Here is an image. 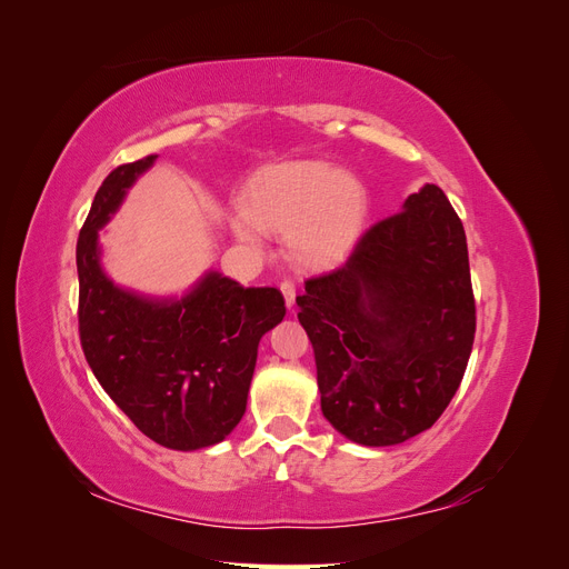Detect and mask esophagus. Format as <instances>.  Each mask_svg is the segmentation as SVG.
<instances>
[{
  "label": "esophagus",
  "instance_id": "obj_1",
  "mask_svg": "<svg viewBox=\"0 0 569 569\" xmlns=\"http://www.w3.org/2000/svg\"><path fill=\"white\" fill-rule=\"evenodd\" d=\"M280 291H282V297H284L287 308L295 306V299H297V287L291 284L289 280H284V282H280Z\"/></svg>",
  "mask_w": 569,
  "mask_h": 569
}]
</instances>
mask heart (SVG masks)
Returning a JSON list of instances; mask_svg holds the SVG:
<instances>
[{"label":"heart","instance_id":"b5f03b06","mask_svg":"<svg viewBox=\"0 0 569 569\" xmlns=\"http://www.w3.org/2000/svg\"><path fill=\"white\" fill-rule=\"evenodd\" d=\"M368 211L366 184L347 170L325 161H287L247 180L232 230L249 247H261V230H282L291 261L325 266L351 249Z\"/></svg>","mask_w":569,"mask_h":569}]
</instances>
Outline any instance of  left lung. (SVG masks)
I'll return each instance as SVG.
<instances>
[{
	"label": "left lung",
	"mask_w": 569,
	"mask_h": 569,
	"mask_svg": "<svg viewBox=\"0 0 569 569\" xmlns=\"http://www.w3.org/2000/svg\"><path fill=\"white\" fill-rule=\"evenodd\" d=\"M297 303L327 422L363 446L425 432L460 387L477 325L453 206L425 184L358 239L347 263L308 280Z\"/></svg>",
	"instance_id": "1"
}]
</instances>
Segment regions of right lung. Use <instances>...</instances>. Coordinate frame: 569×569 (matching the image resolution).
Returning a JSON list of instances; mask_svg holds the SVG:
<instances>
[{"label": "right lung", "mask_w": 569, "mask_h": 569, "mask_svg": "<svg viewBox=\"0 0 569 569\" xmlns=\"http://www.w3.org/2000/svg\"><path fill=\"white\" fill-rule=\"evenodd\" d=\"M153 161L157 153L111 170L80 230V343L99 385L142 435L166 449L197 451L242 420L258 341L282 322L284 299L274 287H242L218 270L163 299L109 278L99 230Z\"/></svg>", "instance_id": "add662e5"}]
</instances>
